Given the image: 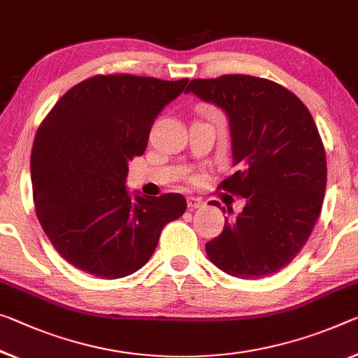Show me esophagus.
<instances>
[{
    "label": "esophagus",
    "instance_id": "obj_1",
    "mask_svg": "<svg viewBox=\"0 0 358 358\" xmlns=\"http://www.w3.org/2000/svg\"><path fill=\"white\" fill-rule=\"evenodd\" d=\"M187 206H189V210H196V208L203 206V201L196 196H189L187 198Z\"/></svg>",
    "mask_w": 358,
    "mask_h": 358
}]
</instances>
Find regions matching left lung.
I'll return each instance as SVG.
<instances>
[{"instance_id": "obj_1", "label": "left lung", "mask_w": 358, "mask_h": 358, "mask_svg": "<svg viewBox=\"0 0 358 358\" xmlns=\"http://www.w3.org/2000/svg\"><path fill=\"white\" fill-rule=\"evenodd\" d=\"M185 92L227 115L236 171L219 187L246 198L206 243L208 257L245 280L282 271L309 240L327 189L325 148L310 112L287 87L250 75L192 80Z\"/></svg>"}]
</instances>
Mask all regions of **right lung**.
I'll use <instances>...</instances> for the list:
<instances>
[{"instance_id":"1","label":"right lung","mask_w":358,"mask_h":358,"mask_svg":"<svg viewBox=\"0 0 358 358\" xmlns=\"http://www.w3.org/2000/svg\"><path fill=\"white\" fill-rule=\"evenodd\" d=\"M187 81L96 75L43 120L31 148L33 201L49 241L71 266L108 280L134 273L164 225L184 214L182 195L131 196L124 182L155 118Z\"/></svg>"}]
</instances>
